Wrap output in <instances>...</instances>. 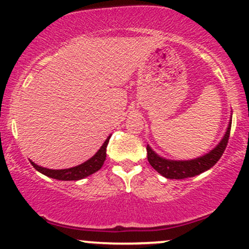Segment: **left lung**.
<instances>
[{
	"label": "left lung",
	"instance_id": "1",
	"mask_svg": "<svg viewBox=\"0 0 249 249\" xmlns=\"http://www.w3.org/2000/svg\"><path fill=\"white\" fill-rule=\"evenodd\" d=\"M231 126H232V122L228 125L226 134L222 141L219 142L218 146L213 148L210 153L200 157V158L187 161L167 160V159L161 158L158 154L154 153L152 148L147 145V160L157 172L160 173L161 176H164L167 179H186L198 176V174L213 167L219 161V159L221 158L222 153L225 152L226 147H227L228 139H230Z\"/></svg>",
	"mask_w": 249,
	"mask_h": 249
}]
</instances>
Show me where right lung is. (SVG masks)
<instances>
[{
  "label": "right lung",
  "mask_w": 249,
  "mask_h": 249,
  "mask_svg": "<svg viewBox=\"0 0 249 249\" xmlns=\"http://www.w3.org/2000/svg\"><path fill=\"white\" fill-rule=\"evenodd\" d=\"M108 141H110V137L104 142L103 146L99 148L98 152L92 158L89 159L88 161L83 162V164L78 165L76 167L65 168V170H49V168L38 166V165H36L33 161L30 162L38 172H41L47 177H50V178L57 180H79L97 172L98 170H101L105 159H107V146L108 144Z\"/></svg>",
  "instance_id": "1"
}]
</instances>
